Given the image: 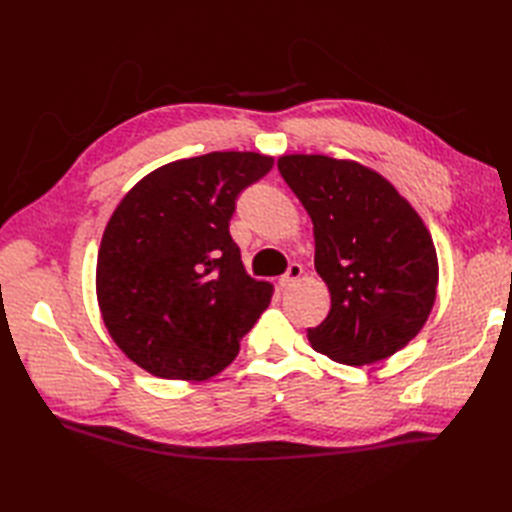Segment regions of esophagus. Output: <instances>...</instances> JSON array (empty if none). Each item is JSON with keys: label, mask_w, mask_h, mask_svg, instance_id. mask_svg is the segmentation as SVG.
Wrapping results in <instances>:
<instances>
[{"label": "esophagus", "mask_w": 512, "mask_h": 512, "mask_svg": "<svg viewBox=\"0 0 512 512\" xmlns=\"http://www.w3.org/2000/svg\"><path fill=\"white\" fill-rule=\"evenodd\" d=\"M301 275H303V268H301V264H290V266H288V270H286V275L279 279L281 288H288V286H292V284H297V281L301 279Z\"/></svg>", "instance_id": "1"}]
</instances>
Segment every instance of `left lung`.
Segmentation results:
<instances>
[{
    "instance_id": "left-lung-1",
    "label": "left lung",
    "mask_w": 512,
    "mask_h": 512,
    "mask_svg": "<svg viewBox=\"0 0 512 512\" xmlns=\"http://www.w3.org/2000/svg\"><path fill=\"white\" fill-rule=\"evenodd\" d=\"M277 167L314 233V268L332 308L308 330L319 354L372 365L402 350L427 323L438 253L427 224L385 176L350 158L284 154Z\"/></svg>"
}]
</instances>
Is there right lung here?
<instances>
[{
    "label": "right lung",
    "instance_id": "1",
    "mask_svg": "<svg viewBox=\"0 0 512 512\" xmlns=\"http://www.w3.org/2000/svg\"><path fill=\"white\" fill-rule=\"evenodd\" d=\"M273 162L257 151L176 160L118 202L96 259V299L114 343L145 372L220 374L268 308L275 288L246 273L228 222L237 195Z\"/></svg>",
    "mask_w": 512,
    "mask_h": 512
}]
</instances>
